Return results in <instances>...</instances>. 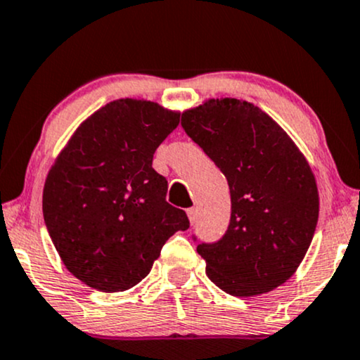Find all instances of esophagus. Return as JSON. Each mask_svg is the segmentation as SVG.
Instances as JSON below:
<instances>
[{
	"label": "esophagus",
	"instance_id": "obj_1",
	"mask_svg": "<svg viewBox=\"0 0 360 360\" xmlns=\"http://www.w3.org/2000/svg\"><path fill=\"white\" fill-rule=\"evenodd\" d=\"M188 216H189V221H191V224L196 223V219H198V211H196V207H189V210H188Z\"/></svg>",
	"mask_w": 360,
	"mask_h": 360
}]
</instances>
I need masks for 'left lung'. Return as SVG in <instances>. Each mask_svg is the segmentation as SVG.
Here are the masks:
<instances>
[{
	"instance_id": "1",
	"label": "left lung",
	"mask_w": 360,
	"mask_h": 360,
	"mask_svg": "<svg viewBox=\"0 0 360 360\" xmlns=\"http://www.w3.org/2000/svg\"><path fill=\"white\" fill-rule=\"evenodd\" d=\"M181 125L226 176L231 194L226 233L198 245L206 275L233 297L280 287L319 221L317 183L304 154L270 115L238 98H210L186 110Z\"/></svg>"
}]
</instances>
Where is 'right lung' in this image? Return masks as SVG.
Returning <instances> with one entry per match:
<instances>
[{
	"mask_svg": "<svg viewBox=\"0 0 360 360\" xmlns=\"http://www.w3.org/2000/svg\"><path fill=\"white\" fill-rule=\"evenodd\" d=\"M177 124L179 114L159 103L119 98L80 124L51 166L43 218L63 265L89 287L132 288L169 238L189 228L153 167Z\"/></svg>",
	"mask_w": 360,
	"mask_h": 360,
	"instance_id": "right-lung-1",
	"label": "right lung"
}]
</instances>
